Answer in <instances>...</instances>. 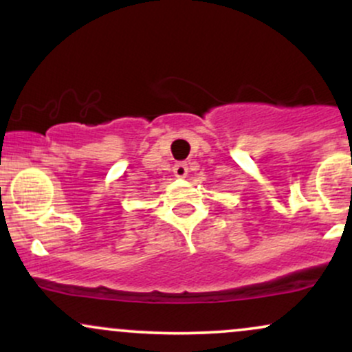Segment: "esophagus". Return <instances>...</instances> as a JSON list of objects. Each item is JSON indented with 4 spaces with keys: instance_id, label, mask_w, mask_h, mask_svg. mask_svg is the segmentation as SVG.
Wrapping results in <instances>:
<instances>
[{
    "instance_id": "34e87169",
    "label": "esophagus",
    "mask_w": 352,
    "mask_h": 352,
    "mask_svg": "<svg viewBox=\"0 0 352 352\" xmlns=\"http://www.w3.org/2000/svg\"><path fill=\"white\" fill-rule=\"evenodd\" d=\"M187 173H188V167L185 162H179L173 165V175H175L177 179H185Z\"/></svg>"
}]
</instances>
